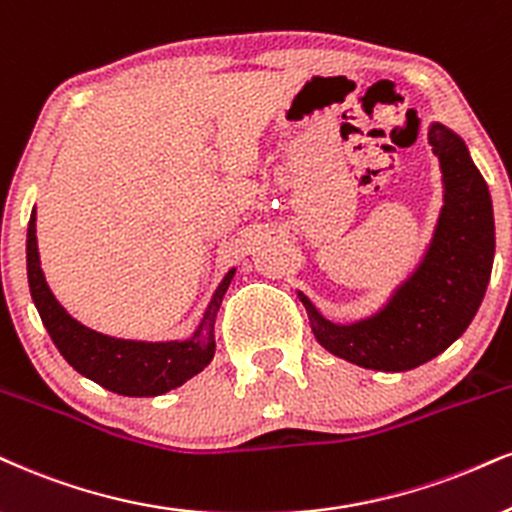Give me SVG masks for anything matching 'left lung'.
<instances>
[{"label":"left lung","instance_id":"left-lung-1","mask_svg":"<svg viewBox=\"0 0 512 512\" xmlns=\"http://www.w3.org/2000/svg\"><path fill=\"white\" fill-rule=\"evenodd\" d=\"M427 140L439 156L444 206L425 254L380 311L356 323L327 320L304 292L318 344L353 365L403 372L437 358L468 330L494 266V206L465 142L432 123Z\"/></svg>","mask_w":512,"mask_h":512}]
</instances>
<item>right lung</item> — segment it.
I'll list each match as a JSON object with an SVG mask.
<instances>
[{"instance_id": "add662e5", "label": "right lung", "mask_w": 512, "mask_h": 512, "mask_svg": "<svg viewBox=\"0 0 512 512\" xmlns=\"http://www.w3.org/2000/svg\"><path fill=\"white\" fill-rule=\"evenodd\" d=\"M35 208L30 213L25 261H28V285L42 325L61 351V356L87 380L121 396H159L199 375L216 353V315L237 268H230L220 282L204 318L192 337L182 342H137V339L109 337L90 330L63 308L49 289L40 268V251L35 235Z\"/></svg>"}]
</instances>
